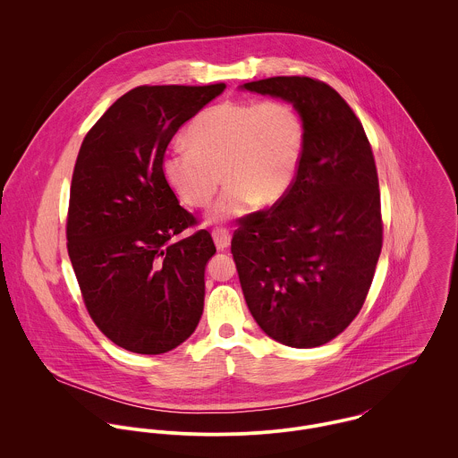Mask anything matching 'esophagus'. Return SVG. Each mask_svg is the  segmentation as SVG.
<instances>
[{
  "label": "esophagus",
  "mask_w": 458,
  "mask_h": 458,
  "mask_svg": "<svg viewBox=\"0 0 458 458\" xmlns=\"http://www.w3.org/2000/svg\"><path fill=\"white\" fill-rule=\"evenodd\" d=\"M211 234H213V240H215V245H216L218 250H224V249L229 247V243H231V233H229L227 229L216 227V229H213Z\"/></svg>",
  "instance_id": "esophagus-1"
}]
</instances>
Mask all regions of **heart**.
<instances>
[{"label":"heart","mask_w":458,"mask_h":458,"mask_svg":"<svg viewBox=\"0 0 458 458\" xmlns=\"http://www.w3.org/2000/svg\"><path fill=\"white\" fill-rule=\"evenodd\" d=\"M189 143L173 144L162 173L180 199L204 208L220 185L227 187L211 209L213 220L247 213L258 200L273 206L291 191L305 149V123L287 100H227L197 114Z\"/></svg>","instance_id":"1"}]
</instances>
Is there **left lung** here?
Instances as JSON below:
<instances>
[{
    "label": "left lung",
    "instance_id": "8db88e82",
    "mask_svg": "<svg viewBox=\"0 0 458 458\" xmlns=\"http://www.w3.org/2000/svg\"><path fill=\"white\" fill-rule=\"evenodd\" d=\"M243 88L291 102L305 149L287 196L233 234L240 284L267 336L319 347L360 314L383 249L372 146L349 104L319 79L282 75Z\"/></svg>",
    "mask_w": 458,
    "mask_h": 458
}]
</instances>
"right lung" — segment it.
Instances as JSON below:
<instances>
[{"label": "right lung", "instance_id": "add662e5", "mask_svg": "<svg viewBox=\"0 0 458 458\" xmlns=\"http://www.w3.org/2000/svg\"><path fill=\"white\" fill-rule=\"evenodd\" d=\"M225 89L137 86L86 133L72 174L66 249L86 310L116 345L162 354L185 342L204 307V267L216 252L162 173L178 129Z\"/></svg>", "mask_w": 458, "mask_h": 458}]
</instances>
